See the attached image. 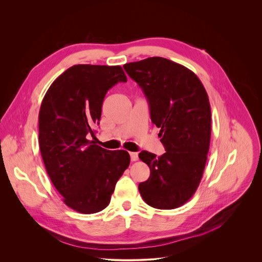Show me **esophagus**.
<instances>
[{
    "label": "esophagus",
    "mask_w": 262,
    "mask_h": 262,
    "mask_svg": "<svg viewBox=\"0 0 262 262\" xmlns=\"http://www.w3.org/2000/svg\"><path fill=\"white\" fill-rule=\"evenodd\" d=\"M129 156H130V160H132L133 162H136V161H138V159H139L138 152H129Z\"/></svg>",
    "instance_id": "1"
}]
</instances>
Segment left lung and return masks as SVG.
<instances>
[{"mask_svg": "<svg viewBox=\"0 0 262 262\" xmlns=\"http://www.w3.org/2000/svg\"><path fill=\"white\" fill-rule=\"evenodd\" d=\"M123 68L143 90L166 150L161 157L140 152L150 176L139 184V192L155 208H177L194 195L205 168L211 133L207 93L193 71L162 57Z\"/></svg>", "mask_w": 262, "mask_h": 262, "instance_id": "left-lung-1", "label": "left lung"}]
</instances>
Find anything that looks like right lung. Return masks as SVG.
I'll list each match as a JSON object with an SVG mask.
<instances>
[{
  "mask_svg": "<svg viewBox=\"0 0 262 262\" xmlns=\"http://www.w3.org/2000/svg\"><path fill=\"white\" fill-rule=\"evenodd\" d=\"M120 66L73 65L49 88L39 111V147L47 172L64 203L81 213L104 209L130 158L88 140L99 124L108 89L126 82Z\"/></svg>",
  "mask_w": 262,
  "mask_h": 262,
  "instance_id": "obj_1",
  "label": "right lung"
}]
</instances>
